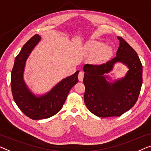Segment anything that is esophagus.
<instances>
[{"instance_id":"34e87169","label":"esophagus","mask_w":151,"mask_h":151,"mask_svg":"<svg viewBox=\"0 0 151 151\" xmlns=\"http://www.w3.org/2000/svg\"><path fill=\"white\" fill-rule=\"evenodd\" d=\"M83 77H84V73L83 72L81 71L80 73H78V80H79L80 81H82L83 79Z\"/></svg>"}]
</instances>
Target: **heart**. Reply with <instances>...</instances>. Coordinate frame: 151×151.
<instances>
[{
	"label": "heart",
	"instance_id": "heart-1",
	"mask_svg": "<svg viewBox=\"0 0 151 151\" xmlns=\"http://www.w3.org/2000/svg\"><path fill=\"white\" fill-rule=\"evenodd\" d=\"M88 50L93 52H99L101 59H105L109 57L112 53V48L110 46H105V44L101 42L94 41L88 44Z\"/></svg>",
	"mask_w": 151,
	"mask_h": 151
}]
</instances>
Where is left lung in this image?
<instances>
[{
	"instance_id": "obj_1",
	"label": "left lung",
	"mask_w": 151,
	"mask_h": 151,
	"mask_svg": "<svg viewBox=\"0 0 151 151\" xmlns=\"http://www.w3.org/2000/svg\"><path fill=\"white\" fill-rule=\"evenodd\" d=\"M120 46L116 56L103 64H86L83 83L86 87L84 102L88 109L99 117L120 116L133 107L138 99L142 85V65L135 50L118 37ZM121 62L129 68L123 78L108 82L104 75L114 64Z\"/></svg>"
}]
</instances>
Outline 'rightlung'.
Here are the masks:
<instances>
[{
    "label": "right lung",
    "instance_id": "right-lung-1",
    "mask_svg": "<svg viewBox=\"0 0 151 151\" xmlns=\"http://www.w3.org/2000/svg\"><path fill=\"white\" fill-rule=\"evenodd\" d=\"M40 40L41 37L36 34L23 46L15 59L11 73L12 92L15 103L25 115L35 120L50 118L60 111L70 89L78 83L79 73L78 70L63 78L46 94L35 96L26 85L23 74L27 58Z\"/></svg>",
    "mask_w": 151,
    "mask_h": 151
}]
</instances>
